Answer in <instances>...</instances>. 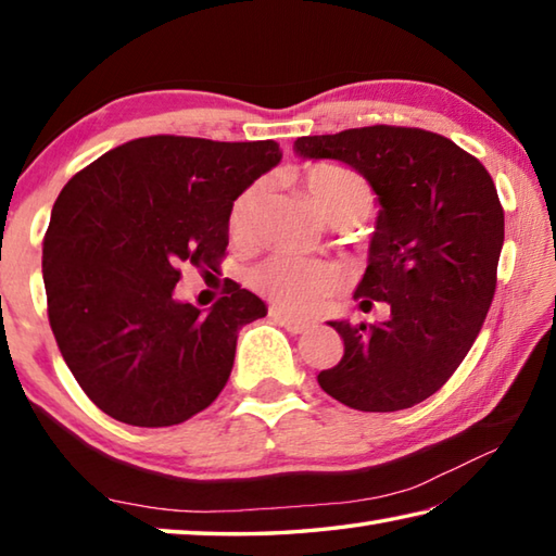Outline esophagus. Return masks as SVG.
I'll return each mask as SVG.
<instances>
[{
    "mask_svg": "<svg viewBox=\"0 0 556 556\" xmlns=\"http://www.w3.org/2000/svg\"><path fill=\"white\" fill-rule=\"evenodd\" d=\"M269 316H271V321L285 326L287 331H291V333H306L308 328H312V324H308V321H301V318H294V316H289L285 312H279V308H269Z\"/></svg>",
    "mask_w": 556,
    "mask_h": 556,
    "instance_id": "34e87169",
    "label": "esophagus"
}]
</instances>
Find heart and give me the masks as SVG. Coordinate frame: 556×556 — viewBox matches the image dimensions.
<instances>
[{
	"instance_id": "b5f03b06",
	"label": "heart",
	"mask_w": 556,
	"mask_h": 556,
	"mask_svg": "<svg viewBox=\"0 0 556 556\" xmlns=\"http://www.w3.org/2000/svg\"><path fill=\"white\" fill-rule=\"evenodd\" d=\"M299 184L316 201L328 220L351 225L365 218L375 205L372 186L361 172L341 162H312L296 172ZM262 184H250L235 195L228 211V238L248 244L255 238ZM338 269L326 260L271 255L250 271V285L281 312L308 314L338 289Z\"/></svg>"
}]
</instances>
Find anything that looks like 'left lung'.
<instances>
[{
    "mask_svg": "<svg viewBox=\"0 0 556 556\" xmlns=\"http://www.w3.org/2000/svg\"><path fill=\"white\" fill-rule=\"evenodd\" d=\"M296 152L338 159L368 178L382 211L370 265L355 289L382 324L331 321L343 357L321 390L361 412H397L431 397L481 333L497 285L505 215L485 166L437 131L397 125L299 137Z\"/></svg>",
    "mask_w": 556,
    "mask_h": 556,
    "instance_id": "obj_1",
    "label": "left lung"
}]
</instances>
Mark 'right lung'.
<instances>
[{"label": "right lung", "mask_w": 556, "mask_h": 556, "mask_svg": "<svg viewBox=\"0 0 556 556\" xmlns=\"http://www.w3.org/2000/svg\"><path fill=\"white\" fill-rule=\"evenodd\" d=\"M279 159L275 139L154 135L63 186L43 235L49 324L73 378L112 419L174 427L223 392L240 326L267 308L232 279L208 314L174 287L184 265L218 271L235 195Z\"/></svg>", "instance_id": "add662e5"}]
</instances>
